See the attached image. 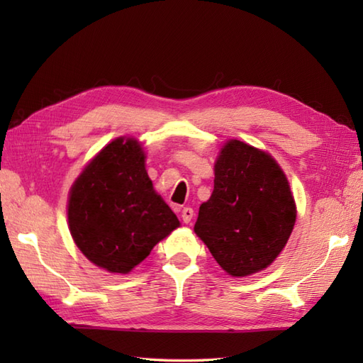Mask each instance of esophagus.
Instances as JSON below:
<instances>
[{
    "label": "esophagus",
    "mask_w": 363,
    "mask_h": 363,
    "mask_svg": "<svg viewBox=\"0 0 363 363\" xmlns=\"http://www.w3.org/2000/svg\"><path fill=\"white\" fill-rule=\"evenodd\" d=\"M194 215H195V212H194V209H191V207H184L182 212H181V217H182L184 223H190L191 220H194Z\"/></svg>",
    "instance_id": "obj_1"
}]
</instances>
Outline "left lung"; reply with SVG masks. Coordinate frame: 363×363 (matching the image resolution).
Masks as SVG:
<instances>
[{"label": "left lung", "instance_id": "obj_1", "mask_svg": "<svg viewBox=\"0 0 363 363\" xmlns=\"http://www.w3.org/2000/svg\"><path fill=\"white\" fill-rule=\"evenodd\" d=\"M296 221L287 176L268 152L229 140L215 162L213 191L195 234L234 277L259 273L279 256Z\"/></svg>", "mask_w": 363, "mask_h": 363}]
</instances>
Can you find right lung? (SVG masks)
Masks as SVG:
<instances>
[{"label": "right lung", "mask_w": 363, "mask_h": 363, "mask_svg": "<svg viewBox=\"0 0 363 363\" xmlns=\"http://www.w3.org/2000/svg\"><path fill=\"white\" fill-rule=\"evenodd\" d=\"M145 157L135 138H115L70 190L67 213L73 240L91 264L111 273H129L179 228V220L152 189Z\"/></svg>", "instance_id": "right-lung-1"}]
</instances>
